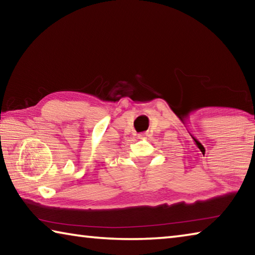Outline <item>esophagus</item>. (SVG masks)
<instances>
[{"instance_id":"esophagus-1","label":"esophagus","mask_w":255,"mask_h":255,"mask_svg":"<svg viewBox=\"0 0 255 255\" xmlns=\"http://www.w3.org/2000/svg\"><path fill=\"white\" fill-rule=\"evenodd\" d=\"M143 136H144V135H139V137H143Z\"/></svg>"}]
</instances>
